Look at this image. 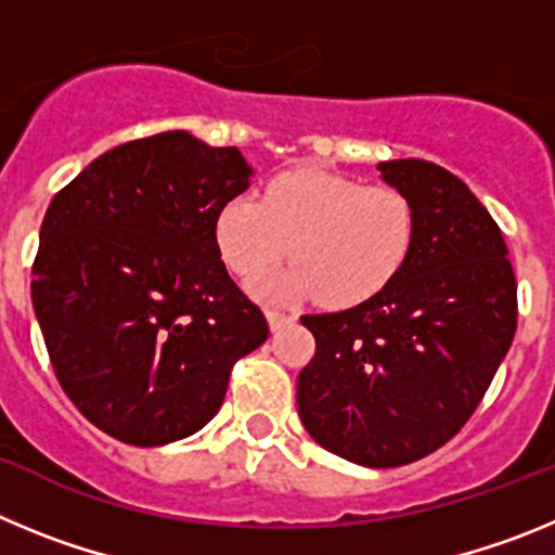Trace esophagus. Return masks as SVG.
I'll use <instances>...</instances> for the list:
<instances>
[{
    "instance_id": "esophagus-1",
    "label": "esophagus",
    "mask_w": 555,
    "mask_h": 555,
    "mask_svg": "<svg viewBox=\"0 0 555 555\" xmlns=\"http://www.w3.org/2000/svg\"><path fill=\"white\" fill-rule=\"evenodd\" d=\"M267 320H269V327H272V331H281V327H286V325H292L294 322V317L292 313H283V311H267Z\"/></svg>"
}]
</instances>
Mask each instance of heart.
<instances>
[{
  "label": "heart",
  "instance_id": "heart-1",
  "mask_svg": "<svg viewBox=\"0 0 555 555\" xmlns=\"http://www.w3.org/2000/svg\"><path fill=\"white\" fill-rule=\"evenodd\" d=\"M414 205L391 185H364L322 166L272 178L261 199L235 194L219 208L214 238L242 281L292 255V269L261 288L274 300L320 294L331 308L372 300L395 281L414 247Z\"/></svg>",
  "mask_w": 555,
  "mask_h": 555
}]
</instances>
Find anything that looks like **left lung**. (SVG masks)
Instances as JSON below:
<instances>
[{
    "mask_svg": "<svg viewBox=\"0 0 555 555\" xmlns=\"http://www.w3.org/2000/svg\"><path fill=\"white\" fill-rule=\"evenodd\" d=\"M414 205L409 261L372 300L308 313L317 352L297 375L313 442L361 467H403L450 442L517 331V281L498 222L453 171L377 164Z\"/></svg>",
    "mask_w": 555,
    "mask_h": 555,
    "instance_id": "1",
    "label": "left lung"
}]
</instances>
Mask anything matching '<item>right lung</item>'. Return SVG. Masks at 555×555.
<instances>
[{
  "label": "right lung",
  "instance_id": "add662e5",
  "mask_svg": "<svg viewBox=\"0 0 555 555\" xmlns=\"http://www.w3.org/2000/svg\"><path fill=\"white\" fill-rule=\"evenodd\" d=\"M249 178L235 146L171 130L113 146L49 203L33 308L63 391L113 439L197 434L235 361L267 341L214 238Z\"/></svg>",
  "mask_w": 555,
  "mask_h": 555
}]
</instances>
